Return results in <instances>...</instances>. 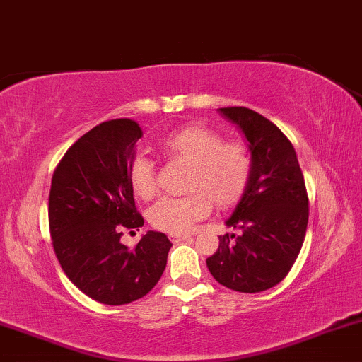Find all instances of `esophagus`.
Here are the masks:
<instances>
[{
  "label": "esophagus",
  "mask_w": 362,
  "mask_h": 362,
  "mask_svg": "<svg viewBox=\"0 0 362 362\" xmlns=\"http://www.w3.org/2000/svg\"><path fill=\"white\" fill-rule=\"evenodd\" d=\"M187 239H190L189 234H170L172 242H180V240H187Z\"/></svg>",
  "instance_id": "esophagus-1"
}]
</instances>
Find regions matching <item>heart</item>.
Masks as SVG:
<instances>
[{
	"label": "heart",
	"mask_w": 362,
	"mask_h": 362,
	"mask_svg": "<svg viewBox=\"0 0 362 362\" xmlns=\"http://www.w3.org/2000/svg\"><path fill=\"white\" fill-rule=\"evenodd\" d=\"M160 150L172 160L190 165L185 190L189 195L165 197L148 210V222L168 234H187L205 218L212 202L230 207L239 202L252 177L250 150L242 141H223L222 135L200 125H187L163 136ZM132 189L140 199L157 195V167L153 160L136 155L128 170Z\"/></svg>",
	"instance_id": "heart-1"
}]
</instances>
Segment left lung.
<instances>
[{"label": "left lung", "mask_w": 362, "mask_h": 362, "mask_svg": "<svg viewBox=\"0 0 362 362\" xmlns=\"http://www.w3.org/2000/svg\"><path fill=\"white\" fill-rule=\"evenodd\" d=\"M218 112L249 141L252 177L226 222L242 234L218 237L207 267L228 289L262 292L289 274L304 244L309 221L304 175L291 140L271 120L245 107Z\"/></svg>", "instance_id": "left-lung-1"}]
</instances>
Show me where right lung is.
I'll list each match as a JSON object with an SVG mask.
<instances>
[{
    "label": "right lung",
    "instance_id": "add662e5",
    "mask_svg": "<svg viewBox=\"0 0 362 362\" xmlns=\"http://www.w3.org/2000/svg\"><path fill=\"white\" fill-rule=\"evenodd\" d=\"M144 132L130 118L108 120L75 141L54 168L48 222L63 272L93 300L108 305L134 303L160 281L172 242L148 230L135 249L120 239L139 230L128 170Z\"/></svg>",
    "mask_w": 362,
    "mask_h": 362
}]
</instances>
